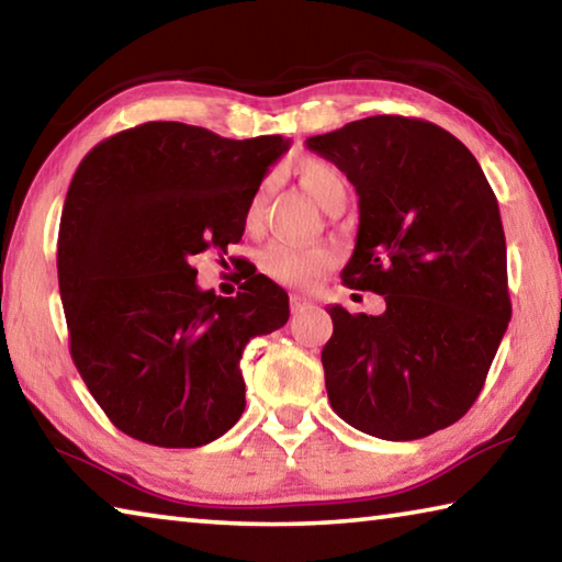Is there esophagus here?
<instances>
[{
  "instance_id": "obj_1",
  "label": "esophagus",
  "mask_w": 562,
  "mask_h": 562,
  "mask_svg": "<svg viewBox=\"0 0 562 562\" xmlns=\"http://www.w3.org/2000/svg\"><path fill=\"white\" fill-rule=\"evenodd\" d=\"M307 307H312V302L307 297H300V294H294V297L290 300L292 315H300V312H304Z\"/></svg>"
}]
</instances>
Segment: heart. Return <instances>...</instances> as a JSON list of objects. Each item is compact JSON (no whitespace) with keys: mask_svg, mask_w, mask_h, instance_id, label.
Masks as SVG:
<instances>
[{"mask_svg":"<svg viewBox=\"0 0 562 562\" xmlns=\"http://www.w3.org/2000/svg\"><path fill=\"white\" fill-rule=\"evenodd\" d=\"M300 183L304 190L315 198V201L325 207L327 201L339 190H347L345 178H341L335 166L325 164V160H307L300 166ZM265 203H268V188H258L252 193L245 207V227L255 231L262 223ZM339 260L337 250L327 243L317 245H294L284 240H274L265 247L260 255V268L270 274L272 280L282 284H292V288H312L319 280L335 270Z\"/></svg>","mask_w":562,"mask_h":562,"instance_id":"heart-1","label":"heart"}]
</instances>
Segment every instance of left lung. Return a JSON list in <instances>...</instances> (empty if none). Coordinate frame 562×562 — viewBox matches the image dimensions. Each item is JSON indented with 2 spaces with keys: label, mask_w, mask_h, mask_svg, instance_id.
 <instances>
[{
  "label": "left lung",
  "mask_w": 562,
  "mask_h": 562,
  "mask_svg": "<svg viewBox=\"0 0 562 562\" xmlns=\"http://www.w3.org/2000/svg\"><path fill=\"white\" fill-rule=\"evenodd\" d=\"M307 148L359 195L341 282L386 302L376 317L329 307V404L376 439H424L473 406L508 329L498 201L471 150L429 121L369 116Z\"/></svg>",
  "instance_id": "1"
}]
</instances>
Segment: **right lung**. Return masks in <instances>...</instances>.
<instances>
[{"instance_id": "add662e5", "label": "right lung", "mask_w": 562, "mask_h": 562, "mask_svg": "<svg viewBox=\"0 0 562 562\" xmlns=\"http://www.w3.org/2000/svg\"><path fill=\"white\" fill-rule=\"evenodd\" d=\"M288 148L282 136L150 121L76 168L56 250L71 359L131 439L195 449L243 416V349L288 322V292L250 274L217 297L190 260L240 240L247 201Z\"/></svg>"}]
</instances>
